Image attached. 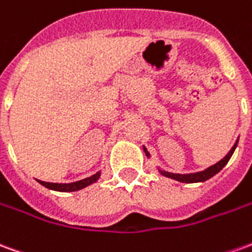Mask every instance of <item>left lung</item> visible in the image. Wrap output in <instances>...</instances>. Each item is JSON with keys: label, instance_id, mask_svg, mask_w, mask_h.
I'll use <instances>...</instances> for the list:
<instances>
[{"label": "left lung", "instance_id": "8db88e82", "mask_svg": "<svg viewBox=\"0 0 252 252\" xmlns=\"http://www.w3.org/2000/svg\"><path fill=\"white\" fill-rule=\"evenodd\" d=\"M237 143H239V139H237L235 144H233V147L230 149L229 153L226 154V156L222 158V159H220L217 163H214L212 166H209L205 170H202V172H195V173H184V175H180V173H170V172H166V170H162V169L158 168L159 170V173L165 177H169V179H173L176 181H180V183H203V181L209 180L210 177H213L214 175H217L218 172L221 170V169L224 168L225 165L228 163V161L230 159V157L233 154V151L237 147ZM143 151L146 153V156L147 158H150V153L147 151V149L143 146Z\"/></svg>", "mask_w": 252, "mask_h": 252}]
</instances>
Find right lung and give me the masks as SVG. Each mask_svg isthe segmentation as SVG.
I'll use <instances>...</instances> for the list:
<instances>
[{"instance_id": "obj_1", "label": "right lung", "mask_w": 252, "mask_h": 252, "mask_svg": "<svg viewBox=\"0 0 252 252\" xmlns=\"http://www.w3.org/2000/svg\"><path fill=\"white\" fill-rule=\"evenodd\" d=\"M101 176V172H96L95 175L90 176L87 179H83V180L75 181V183H68V184H60V183H46V181H39V184L45 186L49 189H53V191H60V192H73V191H79L82 188H86L90 184L95 183Z\"/></svg>"}]
</instances>
